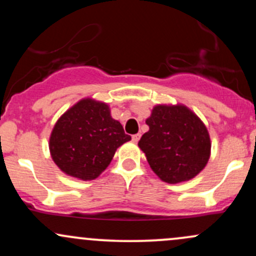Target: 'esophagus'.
<instances>
[{"label": "esophagus", "instance_id": "1", "mask_svg": "<svg viewBox=\"0 0 256 256\" xmlns=\"http://www.w3.org/2000/svg\"><path fill=\"white\" fill-rule=\"evenodd\" d=\"M140 140V134H134V136H132V140H134V143H137Z\"/></svg>", "mask_w": 256, "mask_h": 256}]
</instances>
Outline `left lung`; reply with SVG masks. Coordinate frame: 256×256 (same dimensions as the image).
<instances>
[{"label":"left lung","instance_id":"1","mask_svg":"<svg viewBox=\"0 0 256 256\" xmlns=\"http://www.w3.org/2000/svg\"><path fill=\"white\" fill-rule=\"evenodd\" d=\"M149 131L138 146L161 180L186 182L198 174L210 156V138L202 120L184 104H158L146 120Z\"/></svg>","mask_w":256,"mask_h":256}]
</instances>
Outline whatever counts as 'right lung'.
<instances>
[{
	"label": "right lung",
	"instance_id": "add662e5",
	"mask_svg": "<svg viewBox=\"0 0 256 256\" xmlns=\"http://www.w3.org/2000/svg\"><path fill=\"white\" fill-rule=\"evenodd\" d=\"M110 106L83 98L58 118L49 138L52 158L64 173L92 180L107 168L120 146L128 142Z\"/></svg>",
	"mask_w": 256,
	"mask_h": 256
}]
</instances>
